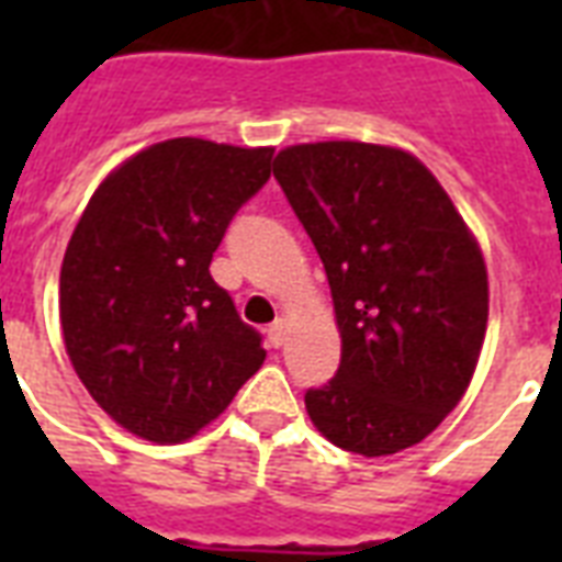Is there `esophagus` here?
I'll list each match as a JSON object with an SVG mask.
<instances>
[{"instance_id": "obj_1", "label": "esophagus", "mask_w": 562, "mask_h": 562, "mask_svg": "<svg viewBox=\"0 0 562 562\" xmlns=\"http://www.w3.org/2000/svg\"><path fill=\"white\" fill-rule=\"evenodd\" d=\"M285 338H289V321H285V317H277V321L268 326V341H271V347L280 350L282 344H285Z\"/></svg>"}]
</instances>
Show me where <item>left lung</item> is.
<instances>
[{
	"label": "left lung",
	"instance_id": "left-lung-1",
	"mask_svg": "<svg viewBox=\"0 0 562 562\" xmlns=\"http://www.w3.org/2000/svg\"><path fill=\"white\" fill-rule=\"evenodd\" d=\"M273 178L324 262L341 333V368L308 387V417L364 458L419 443L479 364L490 303L479 241L402 148L291 145Z\"/></svg>",
	"mask_w": 562,
	"mask_h": 562
}]
</instances>
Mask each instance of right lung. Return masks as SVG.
Instances as JSON below:
<instances>
[{
    "mask_svg": "<svg viewBox=\"0 0 562 562\" xmlns=\"http://www.w3.org/2000/svg\"><path fill=\"white\" fill-rule=\"evenodd\" d=\"M273 148L166 139L134 154L87 203L60 268V329L90 396L131 435L180 443L262 368L210 262Z\"/></svg>",
    "mask_w": 562,
    "mask_h": 562,
    "instance_id": "1",
    "label": "right lung"
}]
</instances>
